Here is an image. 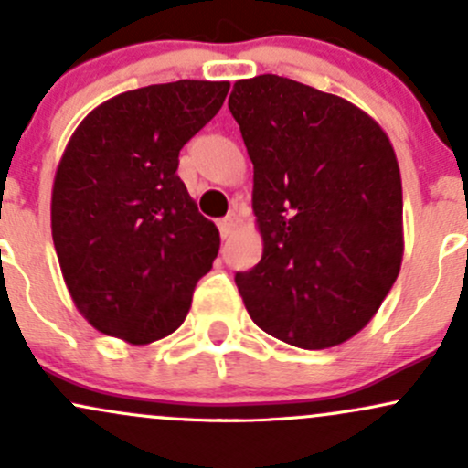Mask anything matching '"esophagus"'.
Wrapping results in <instances>:
<instances>
[{
  "label": "esophagus",
  "instance_id": "obj_1",
  "mask_svg": "<svg viewBox=\"0 0 468 468\" xmlns=\"http://www.w3.org/2000/svg\"><path fill=\"white\" fill-rule=\"evenodd\" d=\"M239 227V219L238 216H229L224 218L222 222H219V233H222V238H229L230 233H235V229Z\"/></svg>",
  "mask_w": 468,
  "mask_h": 468
}]
</instances>
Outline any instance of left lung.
<instances>
[{"label": "left lung", "instance_id": "obj_1", "mask_svg": "<svg viewBox=\"0 0 468 468\" xmlns=\"http://www.w3.org/2000/svg\"><path fill=\"white\" fill-rule=\"evenodd\" d=\"M252 163L264 252L238 272L250 319L325 350L372 321L402 261V182L388 133L361 107L277 74L229 96Z\"/></svg>", "mask_w": 468, "mask_h": 468}]
</instances>
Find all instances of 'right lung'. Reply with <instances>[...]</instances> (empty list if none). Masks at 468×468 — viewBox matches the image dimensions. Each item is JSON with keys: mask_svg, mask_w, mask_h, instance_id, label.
I'll return each mask as SVG.
<instances>
[{"mask_svg": "<svg viewBox=\"0 0 468 468\" xmlns=\"http://www.w3.org/2000/svg\"><path fill=\"white\" fill-rule=\"evenodd\" d=\"M229 80H176L101 103L52 185V241L79 313L133 346L178 330L219 230L178 178L180 149L218 114Z\"/></svg>", "mask_w": 468, "mask_h": 468, "instance_id": "obj_1", "label": "right lung"}]
</instances>
